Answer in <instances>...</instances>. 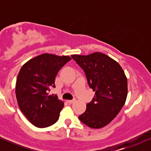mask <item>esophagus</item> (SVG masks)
I'll return each mask as SVG.
<instances>
[{
  "instance_id": "34e87169",
  "label": "esophagus",
  "mask_w": 151,
  "mask_h": 151,
  "mask_svg": "<svg viewBox=\"0 0 151 151\" xmlns=\"http://www.w3.org/2000/svg\"><path fill=\"white\" fill-rule=\"evenodd\" d=\"M74 101H75V100H68V101H67V102H68L69 104H73Z\"/></svg>"
}]
</instances>
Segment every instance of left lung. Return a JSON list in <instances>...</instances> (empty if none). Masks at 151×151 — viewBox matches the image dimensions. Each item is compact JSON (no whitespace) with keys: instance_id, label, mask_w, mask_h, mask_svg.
Here are the masks:
<instances>
[{"instance_id":"1","label":"left lung","mask_w":151,"mask_h":151,"mask_svg":"<svg viewBox=\"0 0 151 151\" xmlns=\"http://www.w3.org/2000/svg\"><path fill=\"white\" fill-rule=\"evenodd\" d=\"M72 58L84 70L89 87L95 91L92 101L86 104L79 119L92 129L109 124L126 102L128 83L119 64L105 54L73 55Z\"/></svg>"}]
</instances>
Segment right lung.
Returning <instances> with one entry per match:
<instances>
[{
    "instance_id": "right-lung-1",
    "label": "right lung",
    "mask_w": 151,
    "mask_h": 151,
    "mask_svg": "<svg viewBox=\"0 0 151 151\" xmlns=\"http://www.w3.org/2000/svg\"><path fill=\"white\" fill-rule=\"evenodd\" d=\"M70 60L69 56L45 53L31 59L20 69L15 86L17 101L20 111L34 126L46 128L58 121L64 103L48 91L55 87L57 74Z\"/></svg>"
}]
</instances>
